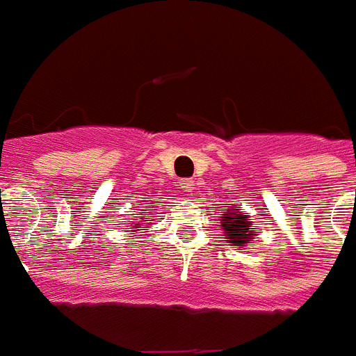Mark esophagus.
Masks as SVG:
<instances>
[{"instance_id": "obj_1", "label": "esophagus", "mask_w": 356, "mask_h": 356, "mask_svg": "<svg viewBox=\"0 0 356 356\" xmlns=\"http://www.w3.org/2000/svg\"><path fill=\"white\" fill-rule=\"evenodd\" d=\"M181 188H183L184 193H190L195 188V183H193L192 179H184V181H181Z\"/></svg>"}]
</instances>
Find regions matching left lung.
Returning <instances> with one entry per match:
<instances>
[{"mask_svg":"<svg viewBox=\"0 0 356 356\" xmlns=\"http://www.w3.org/2000/svg\"><path fill=\"white\" fill-rule=\"evenodd\" d=\"M229 210L220 211V229H222L224 238H228V243L232 246L244 248L252 243L253 238H257L259 232L257 226H253V220L241 211V206L234 204L228 206Z\"/></svg>","mask_w":356,"mask_h":356,"instance_id":"1","label":"left lung"}]
</instances>
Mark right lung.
I'll use <instances>...</instances> for the list:
<instances>
[{
  "instance_id": "1",
  "label": "right lung",
  "mask_w": 356,
  "mask_h": 356,
  "mask_svg": "<svg viewBox=\"0 0 356 356\" xmlns=\"http://www.w3.org/2000/svg\"><path fill=\"white\" fill-rule=\"evenodd\" d=\"M145 213H146V211L143 210L141 213H137V215H145ZM148 215H152V213H148ZM152 217H154V215H152ZM152 217H148V219H152ZM130 224H134V226H132V228H128V229H130V232H134V234H136V237H139V228H141L143 224H146V222H145V220L132 219V220H130Z\"/></svg>"
}]
</instances>
